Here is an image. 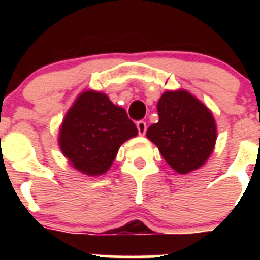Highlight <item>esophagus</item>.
<instances>
[{
	"label": "esophagus",
	"instance_id": "obj_1",
	"mask_svg": "<svg viewBox=\"0 0 260 260\" xmlns=\"http://www.w3.org/2000/svg\"><path fill=\"white\" fill-rule=\"evenodd\" d=\"M137 128L139 135H144L147 132V123L144 121H138L137 122Z\"/></svg>",
	"mask_w": 260,
	"mask_h": 260
}]
</instances>
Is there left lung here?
I'll list each match as a JSON object with an SVG mask.
<instances>
[{
  "mask_svg": "<svg viewBox=\"0 0 260 260\" xmlns=\"http://www.w3.org/2000/svg\"><path fill=\"white\" fill-rule=\"evenodd\" d=\"M158 122L147 130L177 173L199 169L215 148L217 130L211 110L185 89L167 91L157 103Z\"/></svg>",
  "mask_w": 260,
  "mask_h": 260,
  "instance_id": "obj_1",
  "label": "left lung"
}]
</instances>
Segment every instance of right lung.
Returning <instances> with one entry per match:
<instances>
[{
  "mask_svg": "<svg viewBox=\"0 0 260 260\" xmlns=\"http://www.w3.org/2000/svg\"><path fill=\"white\" fill-rule=\"evenodd\" d=\"M138 135L126 110L105 93L84 91L68 110L58 134L62 153L86 176L104 174L123 142Z\"/></svg>",
  "mask_w": 260,
  "mask_h": 260,
  "instance_id": "1",
  "label": "right lung"
}]
</instances>
